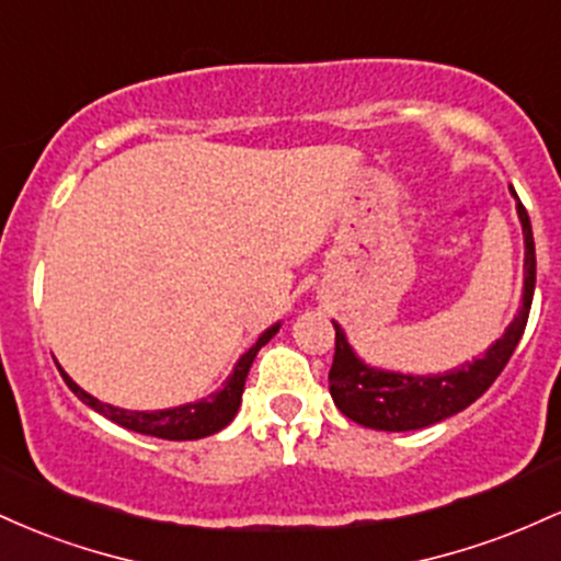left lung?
Here are the masks:
<instances>
[{
  "mask_svg": "<svg viewBox=\"0 0 561 561\" xmlns=\"http://www.w3.org/2000/svg\"><path fill=\"white\" fill-rule=\"evenodd\" d=\"M512 190V186H508ZM517 216L525 234V287L523 306L517 317L506 327L504 334L488 345L480 358L454 366L437 375H403V371L377 369L356 356L347 343L343 327L334 324V362L330 369V392L340 411L356 424L385 433H405V430H422L430 424L448 420V416L465 411L469 403L495 382L512 358L514 347L523 337L527 317H530L533 293H536V242L533 227L527 218L525 205L519 203L517 192Z\"/></svg>",
  "mask_w": 561,
  "mask_h": 561,
  "instance_id": "obj_1",
  "label": "left lung"
}]
</instances>
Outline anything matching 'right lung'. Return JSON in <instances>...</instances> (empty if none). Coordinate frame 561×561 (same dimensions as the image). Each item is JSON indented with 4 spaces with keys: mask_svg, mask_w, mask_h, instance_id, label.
<instances>
[{
    "mask_svg": "<svg viewBox=\"0 0 561 561\" xmlns=\"http://www.w3.org/2000/svg\"><path fill=\"white\" fill-rule=\"evenodd\" d=\"M279 321L268 327L266 332L255 340V345L250 351H244L240 356V362L234 364V371H231L227 382H224L221 390L210 392L208 398H199L195 403H182L173 405V409H160V411H128V409H118V405L102 403L96 401L94 396H89L87 390H81L79 385L70 379L62 366L60 369L62 379L76 396L81 398L89 409H94L96 414H102L105 420H111L121 427L131 430V433H141V435H152V437H163V440H199V437H208L224 430L227 424L237 416V409L242 403V390H244V379H248L250 366H253L255 356L268 340L279 332Z\"/></svg>",
    "mask_w": 561,
    "mask_h": 561,
    "instance_id": "add662e5",
    "label": "right lung"
}]
</instances>
